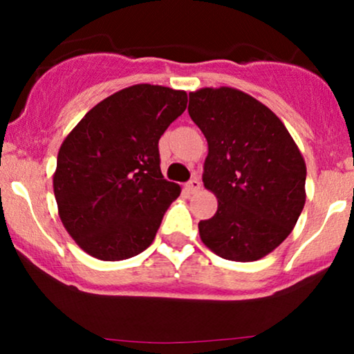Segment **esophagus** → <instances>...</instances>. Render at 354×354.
<instances>
[{
	"instance_id": "esophagus-1",
	"label": "esophagus",
	"mask_w": 354,
	"mask_h": 354,
	"mask_svg": "<svg viewBox=\"0 0 354 354\" xmlns=\"http://www.w3.org/2000/svg\"><path fill=\"white\" fill-rule=\"evenodd\" d=\"M186 189L189 191V193H198V191L201 189V183L198 178H193V180L186 183Z\"/></svg>"
}]
</instances>
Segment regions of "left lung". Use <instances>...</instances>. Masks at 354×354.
<instances>
[{"instance_id": "8db88e82", "label": "left lung", "mask_w": 354, "mask_h": 354, "mask_svg": "<svg viewBox=\"0 0 354 354\" xmlns=\"http://www.w3.org/2000/svg\"><path fill=\"white\" fill-rule=\"evenodd\" d=\"M188 113L208 141L203 183L216 196L200 238L214 254L256 261L295 228L306 201V163L283 121L236 88L189 93Z\"/></svg>"}]
</instances>
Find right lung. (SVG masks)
<instances>
[{
  "mask_svg": "<svg viewBox=\"0 0 354 354\" xmlns=\"http://www.w3.org/2000/svg\"><path fill=\"white\" fill-rule=\"evenodd\" d=\"M188 95L133 84L100 101L64 138L53 174L58 214L84 253L121 261L153 243L180 185L166 181L158 141Z\"/></svg>",
  "mask_w": 354,
  "mask_h": 354,
  "instance_id": "right-lung-1",
  "label": "right lung"
}]
</instances>
